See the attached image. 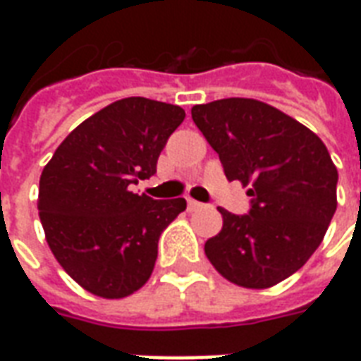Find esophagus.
Segmentation results:
<instances>
[{
	"instance_id": "34e87169",
	"label": "esophagus",
	"mask_w": 361,
	"mask_h": 361,
	"mask_svg": "<svg viewBox=\"0 0 361 361\" xmlns=\"http://www.w3.org/2000/svg\"><path fill=\"white\" fill-rule=\"evenodd\" d=\"M188 209H189V211H199V209H203V204L199 203V201H193V199H189Z\"/></svg>"
}]
</instances>
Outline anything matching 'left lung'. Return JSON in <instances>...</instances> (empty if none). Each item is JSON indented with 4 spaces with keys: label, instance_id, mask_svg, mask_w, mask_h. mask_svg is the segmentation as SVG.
I'll return each mask as SVG.
<instances>
[{
    "label": "left lung",
    "instance_id": "1",
    "mask_svg": "<svg viewBox=\"0 0 361 361\" xmlns=\"http://www.w3.org/2000/svg\"><path fill=\"white\" fill-rule=\"evenodd\" d=\"M191 118L219 152L230 181H242L250 214L219 209L222 230L204 255L238 286L279 284L315 253L336 211L338 172L311 129L253 98H224L191 108Z\"/></svg>",
    "mask_w": 361,
    "mask_h": 361
}]
</instances>
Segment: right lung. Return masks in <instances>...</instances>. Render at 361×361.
I'll list each match as a JSON object with an SVG mask.
<instances>
[{
    "label": "right lung",
    "instance_id": "right-lung-1",
    "mask_svg": "<svg viewBox=\"0 0 361 361\" xmlns=\"http://www.w3.org/2000/svg\"><path fill=\"white\" fill-rule=\"evenodd\" d=\"M185 111L129 96L77 126L44 166L38 212L63 271L90 294L119 300L147 284L158 238L185 199L154 201L131 185L149 180Z\"/></svg>",
    "mask_w": 361,
    "mask_h": 361
}]
</instances>
